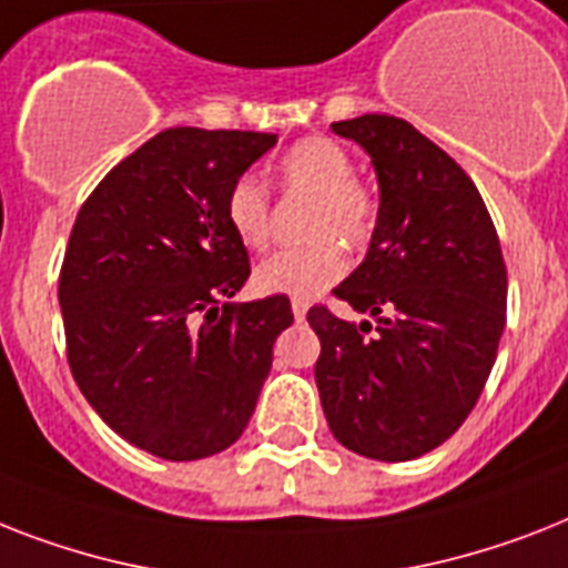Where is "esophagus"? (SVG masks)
Masks as SVG:
<instances>
[{
	"label": "esophagus",
	"instance_id": "esophagus-1",
	"mask_svg": "<svg viewBox=\"0 0 568 568\" xmlns=\"http://www.w3.org/2000/svg\"><path fill=\"white\" fill-rule=\"evenodd\" d=\"M292 312L297 321H306V312H308V303H303V300H294L292 303Z\"/></svg>",
	"mask_w": 568,
	"mask_h": 568
}]
</instances>
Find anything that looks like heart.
<instances>
[{
	"label": "heart",
	"mask_w": 568,
	"mask_h": 568,
	"mask_svg": "<svg viewBox=\"0 0 568 568\" xmlns=\"http://www.w3.org/2000/svg\"><path fill=\"white\" fill-rule=\"evenodd\" d=\"M285 195L312 197L306 212V236L315 242L274 253L253 274L262 294H283L294 300H312L347 274V247H364L376 227V201L356 180V163L347 149L326 136H308L294 142L276 165ZM224 215L233 236L262 251L271 242V195L260 178L242 174L230 186Z\"/></svg>",
	"instance_id": "1"
}]
</instances>
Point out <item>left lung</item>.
I'll use <instances>...</instances> for the list:
<instances>
[{
    "label": "left lung",
    "instance_id": "8db88e82",
    "mask_svg": "<svg viewBox=\"0 0 568 568\" xmlns=\"http://www.w3.org/2000/svg\"><path fill=\"white\" fill-rule=\"evenodd\" d=\"M332 131L371 154L379 180L367 256L335 288L376 326L308 308L317 394L341 446L412 460L449 440L478 403L505 329L508 271L476 183L414 124L364 113Z\"/></svg>",
    "mask_w": 568,
    "mask_h": 568
}]
</instances>
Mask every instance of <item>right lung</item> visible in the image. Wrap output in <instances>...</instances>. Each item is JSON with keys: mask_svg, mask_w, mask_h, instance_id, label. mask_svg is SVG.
Here are the masks:
<instances>
[{"mask_svg": "<svg viewBox=\"0 0 568 568\" xmlns=\"http://www.w3.org/2000/svg\"><path fill=\"white\" fill-rule=\"evenodd\" d=\"M274 145L276 133L169 128L78 212L58 283L69 371L95 414L156 458L236 444L294 321L283 294L230 300L251 262L227 192Z\"/></svg>", "mask_w": 568, "mask_h": 568, "instance_id": "1", "label": "right lung"}]
</instances>
